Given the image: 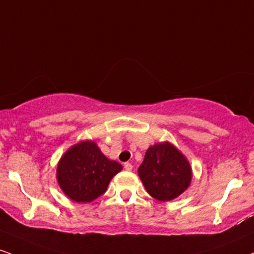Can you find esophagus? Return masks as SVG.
<instances>
[{"label": "esophagus", "instance_id": "obj_1", "mask_svg": "<svg viewBox=\"0 0 254 254\" xmlns=\"http://www.w3.org/2000/svg\"><path fill=\"white\" fill-rule=\"evenodd\" d=\"M124 168L125 170H127V172H131V170H132V164L129 163V162H127V163H124Z\"/></svg>", "mask_w": 254, "mask_h": 254}]
</instances>
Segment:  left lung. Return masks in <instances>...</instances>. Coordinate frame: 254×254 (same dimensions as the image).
Segmentation results:
<instances>
[{
	"instance_id": "obj_1",
	"label": "left lung",
	"mask_w": 254,
	"mask_h": 254,
	"mask_svg": "<svg viewBox=\"0 0 254 254\" xmlns=\"http://www.w3.org/2000/svg\"><path fill=\"white\" fill-rule=\"evenodd\" d=\"M138 175L149 194L158 201H170L181 195L191 181L187 158L172 143L150 146L138 168Z\"/></svg>"
}]
</instances>
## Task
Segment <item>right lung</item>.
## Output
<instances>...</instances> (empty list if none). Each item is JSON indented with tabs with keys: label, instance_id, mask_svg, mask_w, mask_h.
I'll return each instance as SVG.
<instances>
[{
	"label": "right lung",
	"instance_id": "1",
	"mask_svg": "<svg viewBox=\"0 0 254 254\" xmlns=\"http://www.w3.org/2000/svg\"><path fill=\"white\" fill-rule=\"evenodd\" d=\"M122 164L109 160L93 140H82L67 150L57 168L61 190L75 202H91L104 194Z\"/></svg>",
	"mask_w": 254,
	"mask_h": 254
}]
</instances>
